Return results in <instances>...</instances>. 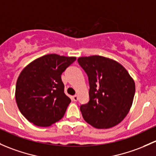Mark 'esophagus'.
<instances>
[{
    "label": "esophagus",
    "instance_id": "esophagus-1",
    "mask_svg": "<svg viewBox=\"0 0 156 156\" xmlns=\"http://www.w3.org/2000/svg\"><path fill=\"white\" fill-rule=\"evenodd\" d=\"M73 100L74 101H78V96H77V95H75V96H73Z\"/></svg>",
    "mask_w": 156,
    "mask_h": 156
}]
</instances>
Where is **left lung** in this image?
Returning a JSON list of instances; mask_svg holds the SVG:
<instances>
[{
  "label": "left lung",
  "instance_id": "8db88e82",
  "mask_svg": "<svg viewBox=\"0 0 156 156\" xmlns=\"http://www.w3.org/2000/svg\"><path fill=\"white\" fill-rule=\"evenodd\" d=\"M78 62L88 76L90 100L80 110L87 122L96 129L119 124L129 113L135 84L127 70L117 61L93 55Z\"/></svg>",
  "mask_w": 156,
  "mask_h": 156
}]
</instances>
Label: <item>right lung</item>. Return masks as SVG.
I'll return each mask as SVG.
<instances>
[{
    "label": "right lung",
    "mask_w": 156,
    "mask_h": 156,
    "mask_svg": "<svg viewBox=\"0 0 156 156\" xmlns=\"http://www.w3.org/2000/svg\"><path fill=\"white\" fill-rule=\"evenodd\" d=\"M76 57L44 55L28 64L18 78L16 100L29 122L47 127L64 116L71 99L65 94L61 75Z\"/></svg>",
    "instance_id": "obj_1"
}]
</instances>
